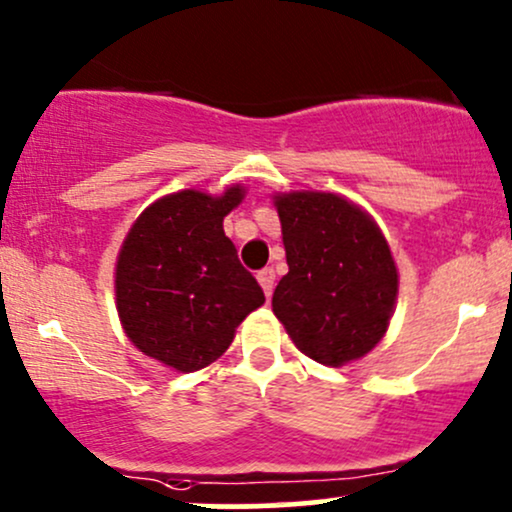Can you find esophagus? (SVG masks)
I'll return each mask as SVG.
<instances>
[{
  "instance_id": "obj_1",
  "label": "esophagus",
  "mask_w": 512,
  "mask_h": 512,
  "mask_svg": "<svg viewBox=\"0 0 512 512\" xmlns=\"http://www.w3.org/2000/svg\"><path fill=\"white\" fill-rule=\"evenodd\" d=\"M274 279H277V274H274L272 267H265V269H260V272H257V282H260V286L265 289L267 296H272Z\"/></svg>"
}]
</instances>
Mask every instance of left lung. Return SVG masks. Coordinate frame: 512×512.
<instances>
[{
	"label": "left lung",
	"mask_w": 512,
	"mask_h": 512,
	"mask_svg": "<svg viewBox=\"0 0 512 512\" xmlns=\"http://www.w3.org/2000/svg\"><path fill=\"white\" fill-rule=\"evenodd\" d=\"M289 272L272 296L274 316L306 357L328 367L372 352L398 294V269L384 233L345 196H274Z\"/></svg>",
	"instance_id": "left-lung-1"
}]
</instances>
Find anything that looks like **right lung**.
Returning a JSON list of instances; mask_svg holds the SVG:
<instances>
[{
    "label": "right lung",
    "instance_id": "add662e5",
    "mask_svg": "<svg viewBox=\"0 0 512 512\" xmlns=\"http://www.w3.org/2000/svg\"><path fill=\"white\" fill-rule=\"evenodd\" d=\"M240 184L221 196L167 194L138 216L116 260V308L143 355L177 372L216 362L235 328L265 303L240 265L223 218L243 201Z\"/></svg>",
    "mask_w": 512,
    "mask_h": 512
}]
</instances>
